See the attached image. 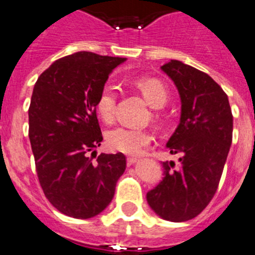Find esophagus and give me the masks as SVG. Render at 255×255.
Returning <instances> with one entry per match:
<instances>
[{"instance_id": "obj_1", "label": "esophagus", "mask_w": 255, "mask_h": 255, "mask_svg": "<svg viewBox=\"0 0 255 255\" xmlns=\"http://www.w3.org/2000/svg\"><path fill=\"white\" fill-rule=\"evenodd\" d=\"M137 160H138V158H135V157H128L127 158V164L132 165V164H134Z\"/></svg>"}]
</instances>
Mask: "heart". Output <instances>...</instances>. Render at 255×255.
<instances>
[{"mask_svg": "<svg viewBox=\"0 0 255 255\" xmlns=\"http://www.w3.org/2000/svg\"><path fill=\"white\" fill-rule=\"evenodd\" d=\"M133 85L140 91L150 107L162 108L167 103L168 91L160 81L155 78H140L135 80ZM117 97L118 91L113 83L108 82L101 88L96 108L100 117L106 122H111L115 117ZM152 133L148 130L130 129L126 127L113 128L106 134V143L110 149L127 155H140L152 143Z\"/></svg>", "mask_w": 255, "mask_h": 255, "instance_id": "1", "label": "heart"}]
</instances>
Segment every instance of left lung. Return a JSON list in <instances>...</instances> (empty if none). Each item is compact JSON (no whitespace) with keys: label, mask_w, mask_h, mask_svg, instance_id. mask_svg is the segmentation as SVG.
Masks as SVG:
<instances>
[{"label":"left lung","mask_w":255,"mask_h":255,"mask_svg":"<svg viewBox=\"0 0 255 255\" xmlns=\"http://www.w3.org/2000/svg\"><path fill=\"white\" fill-rule=\"evenodd\" d=\"M182 101L180 123L167 147L179 163L163 162L164 178L147 193L150 208L165 221L185 222L202 213L218 189L233 138L228 96L207 73L170 59L162 66Z\"/></svg>","instance_id":"1"}]
</instances>
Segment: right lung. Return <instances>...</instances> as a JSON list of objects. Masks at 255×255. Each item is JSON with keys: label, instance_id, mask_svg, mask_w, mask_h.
<instances>
[{"label": "right lung", "instance_id": "right-lung-1", "mask_svg": "<svg viewBox=\"0 0 255 255\" xmlns=\"http://www.w3.org/2000/svg\"><path fill=\"white\" fill-rule=\"evenodd\" d=\"M125 61L77 52L53 62L34 85L28 137L36 172L49 203L68 217L88 219L100 214L126 170L123 153H101L93 160L103 140L97 97L113 68Z\"/></svg>", "mask_w": 255, "mask_h": 255}]
</instances>
